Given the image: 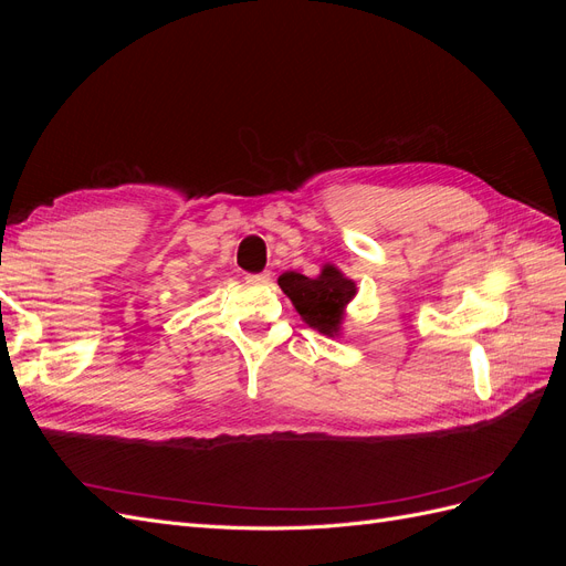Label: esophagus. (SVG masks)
Listing matches in <instances>:
<instances>
[{"label":"esophagus","mask_w":566,"mask_h":566,"mask_svg":"<svg viewBox=\"0 0 566 566\" xmlns=\"http://www.w3.org/2000/svg\"><path fill=\"white\" fill-rule=\"evenodd\" d=\"M245 281L252 283V285H264L269 281V273L266 271L264 273H248Z\"/></svg>","instance_id":"1"}]
</instances>
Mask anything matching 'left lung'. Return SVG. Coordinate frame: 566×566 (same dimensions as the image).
<instances>
[{
  "label": "left lung",
  "mask_w": 566,
  "mask_h": 566,
  "mask_svg": "<svg viewBox=\"0 0 566 566\" xmlns=\"http://www.w3.org/2000/svg\"><path fill=\"white\" fill-rule=\"evenodd\" d=\"M279 285L310 328L328 337L342 335L347 306L356 297L358 287L335 264H323L314 279L297 271H285L279 276Z\"/></svg>",
  "instance_id": "1"
}]
</instances>
